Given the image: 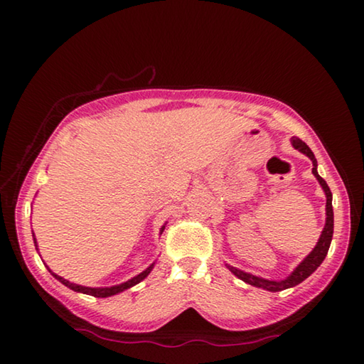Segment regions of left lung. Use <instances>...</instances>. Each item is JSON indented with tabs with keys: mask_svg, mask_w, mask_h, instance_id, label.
Instances as JSON below:
<instances>
[{
	"mask_svg": "<svg viewBox=\"0 0 364 364\" xmlns=\"http://www.w3.org/2000/svg\"><path fill=\"white\" fill-rule=\"evenodd\" d=\"M291 144L294 149H297L299 152L305 154V156L311 160L313 164V175L318 180V183L321 184V188L326 194V225L321 231V236H319L318 242L315 245V249H313L310 254H308L304 260H301L295 269L292 271L291 274L287 276L284 279H264L260 278V276H255L252 273H245L242 269H237L236 267H231V264L226 263V268L231 271L234 276H237L239 279L247 282V284L254 286V287H260L264 289V291H269V292H279V291H284V289L289 287H294L300 284L301 281H305L308 276L313 274L316 271V268L319 264L323 263V260L328 255V250H329V245L332 241V232H334V212H332V194H331V189L328 186V183H326L321 176L318 175V162L315 159V154L311 152L310 147H308L304 141L299 139V138H291Z\"/></svg>",
	"mask_w": 364,
	"mask_h": 364,
	"instance_id": "left-lung-1",
	"label": "left lung"
}]
</instances>
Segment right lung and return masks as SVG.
I'll use <instances>...</instances> for the list:
<instances>
[{
  "instance_id": "1",
  "label": "right lung",
  "mask_w": 364,
  "mask_h": 364,
  "mask_svg": "<svg viewBox=\"0 0 364 364\" xmlns=\"http://www.w3.org/2000/svg\"><path fill=\"white\" fill-rule=\"evenodd\" d=\"M164 230H165V225H164L162 228H160V234L164 232ZM32 234H33V232H32ZM33 242H35V247H36V250H38V244H36L35 234H33ZM154 264H156V262H154L152 264H149V267H147V268L143 271V273H139V274L134 276V278L128 279V281H125V282H122V284H115V286H110V287H86V286L73 284V282L64 279L63 276H59V274H56V273H53V271L49 269V267H46V268L49 269V273H51V274L54 276V278H56L59 282H63L64 286H67L69 289H72V291H75V292H82V294H86V295H93V297H101V299H104V297H112V295H117V294H120V292H123V291H127V289H130V287H133V286H136L138 282H141L143 279H146L147 276H149V273H151L152 268H154Z\"/></svg>"
}]
</instances>
